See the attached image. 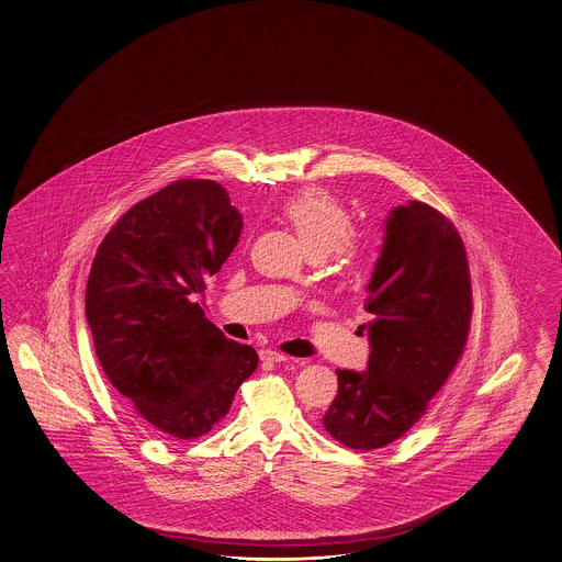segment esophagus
<instances>
[{"instance_id":"obj_1","label":"esophagus","mask_w":562,"mask_h":562,"mask_svg":"<svg viewBox=\"0 0 562 562\" xmlns=\"http://www.w3.org/2000/svg\"><path fill=\"white\" fill-rule=\"evenodd\" d=\"M260 359L263 363H284L290 357L272 351V349H263V351H260Z\"/></svg>"}]
</instances>
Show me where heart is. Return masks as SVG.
Returning a JSON list of instances; mask_svg holds the SVG:
<instances>
[{"label": "heart", "mask_w": 562, "mask_h": 562, "mask_svg": "<svg viewBox=\"0 0 562 562\" xmlns=\"http://www.w3.org/2000/svg\"><path fill=\"white\" fill-rule=\"evenodd\" d=\"M282 217L299 233L308 256H329L339 272H349L366 254V239L356 232V220L341 201L327 191L306 189L282 203Z\"/></svg>", "instance_id": "b5f03b06"}]
</instances>
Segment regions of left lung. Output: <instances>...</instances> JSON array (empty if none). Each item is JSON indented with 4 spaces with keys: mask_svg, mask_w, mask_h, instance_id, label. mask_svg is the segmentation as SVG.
I'll list each match as a JSON object with an SVG mask.
<instances>
[{
    "mask_svg": "<svg viewBox=\"0 0 562 562\" xmlns=\"http://www.w3.org/2000/svg\"><path fill=\"white\" fill-rule=\"evenodd\" d=\"M370 284L368 371L337 370L339 390L323 425L356 451L404 437L428 411L465 351L473 316L471 272L454 223L412 201L387 220Z\"/></svg>",
    "mask_w": 562,
    "mask_h": 562,
    "instance_id": "obj_1",
    "label": "left lung"
}]
</instances>
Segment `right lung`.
Segmentation results:
<instances>
[{"mask_svg":"<svg viewBox=\"0 0 562 562\" xmlns=\"http://www.w3.org/2000/svg\"><path fill=\"white\" fill-rule=\"evenodd\" d=\"M244 227L225 189L180 179L139 201L97 247L85 315L111 385L162 437L206 435L258 368L194 294L220 272Z\"/></svg>","mask_w":562,"mask_h":562,"instance_id":"add662e5","label":"right lung"}]
</instances>
